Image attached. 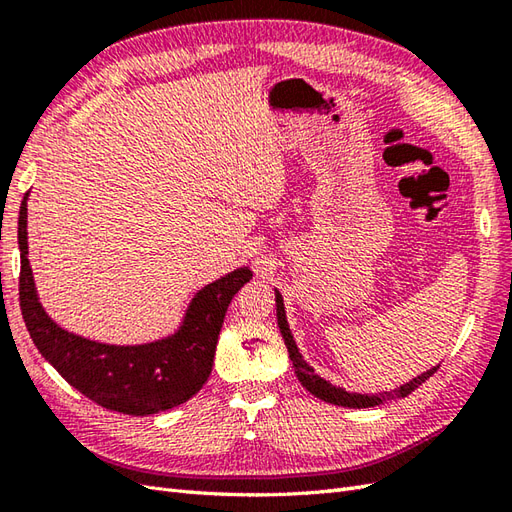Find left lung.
<instances>
[{
    "label": "left lung",
    "instance_id": "1",
    "mask_svg": "<svg viewBox=\"0 0 512 512\" xmlns=\"http://www.w3.org/2000/svg\"><path fill=\"white\" fill-rule=\"evenodd\" d=\"M275 301H277V323H279V330L281 336H284L286 347H288V354H290V361L292 367H295V374L301 380V385L306 387L310 394H314L317 398L325 400V402H332V405H341V407H352V409H363V407H374L380 405V402L385 400H396V398H405L409 396L413 389H418L424 380H429V376H433L438 372V367H431L429 372H424L420 376H416L409 383H405L402 387L394 389V391H383V394L378 396H367V394H350V391H345L341 387H334L328 380H323L321 376L314 374V369L303 361V356L299 354V347L292 339V332L288 328V321H286V310H284V299H281L279 292H275Z\"/></svg>",
    "mask_w": 512,
    "mask_h": 512
}]
</instances>
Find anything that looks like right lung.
Here are the masks:
<instances>
[{"mask_svg":"<svg viewBox=\"0 0 512 512\" xmlns=\"http://www.w3.org/2000/svg\"><path fill=\"white\" fill-rule=\"evenodd\" d=\"M26 200L19 206V306L41 356L96 405L129 416L167 411L198 394L209 378L226 308L246 281L248 268L204 286L193 297L180 330L145 345H105L65 332L41 308L28 262Z\"/></svg>","mask_w":512,"mask_h":512,"instance_id":"right-lung-1","label":"right lung"}]
</instances>
